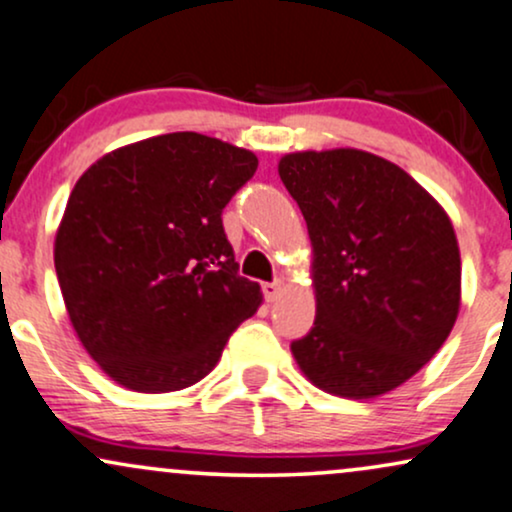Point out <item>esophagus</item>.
<instances>
[{
    "instance_id": "1",
    "label": "esophagus",
    "mask_w": 512,
    "mask_h": 512,
    "mask_svg": "<svg viewBox=\"0 0 512 512\" xmlns=\"http://www.w3.org/2000/svg\"><path fill=\"white\" fill-rule=\"evenodd\" d=\"M281 291H283V283L281 281L264 283V286H262V293H264V298H267V303H274V300L281 295Z\"/></svg>"
}]
</instances>
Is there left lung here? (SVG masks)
Listing matches in <instances>:
<instances>
[{"instance_id":"1","label":"left lung","mask_w":512,"mask_h":512,"mask_svg":"<svg viewBox=\"0 0 512 512\" xmlns=\"http://www.w3.org/2000/svg\"><path fill=\"white\" fill-rule=\"evenodd\" d=\"M279 176L312 240L315 326L291 353L317 389L384 396L436 355L460 310L446 209L389 159L353 147L291 152Z\"/></svg>"}]
</instances>
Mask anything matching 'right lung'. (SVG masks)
Instances as JSON below:
<instances>
[{
	"label": "right lung",
	"mask_w": 512,
	"mask_h": 512,
	"mask_svg": "<svg viewBox=\"0 0 512 512\" xmlns=\"http://www.w3.org/2000/svg\"><path fill=\"white\" fill-rule=\"evenodd\" d=\"M255 171L250 150L183 131L119 147L78 178L54 269L80 343L116 384H197L257 312L260 283L238 276L221 224Z\"/></svg>",
	"instance_id": "1"
}]
</instances>
